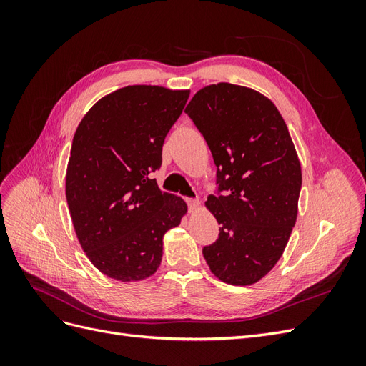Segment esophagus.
I'll return each mask as SVG.
<instances>
[{"mask_svg": "<svg viewBox=\"0 0 366 366\" xmlns=\"http://www.w3.org/2000/svg\"><path fill=\"white\" fill-rule=\"evenodd\" d=\"M186 202H187V206H189L191 209H197L198 206H200V202L194 200V198H186Z\"/></svg>", "mask_w": 366, "mask_h": 366, "instance_id": "obj_1", "label": "esophagus"}]
</instances>
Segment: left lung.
Masks as SVG:
<instances>
[{"mask_svg": "<svg viewBox=\"0 0 366 366\" xmlns=\"http://www.w3.org/2000/svg\"><path fill=\"white\" fill-rule=\"evenodd\" d=\"M184 113L206 139L224 191L207 197L219 235L203 257L219 281L252 285L280 261L296 223L302 172L289 128L269 97L227 82L198 90Z\"/></svg>", "mask_w": 366, "mask_h": 366, "instance_id": "obj_1", "label": "left lung"}]
</instances>
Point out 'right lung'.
<instances>
[{
    "label": "right lung",
    "mask_w": 366,
    "mask_h": 366,
    "mask_svg": "<svg viewBox=\"0 0 366 366\" xmlns=\"http://www.w3.org/2000/svg\"><path fill=\"white\" fill-rule=\"evenodd\" d=\"M189 90L128 85L104 96L77 127L65 197L79 244L94 267L122 282L157 272L166 232L187 212L183 198L162 192L166 134Z\"/></svg>",
    "instance_id": "add662e5"
}]
</instances>
